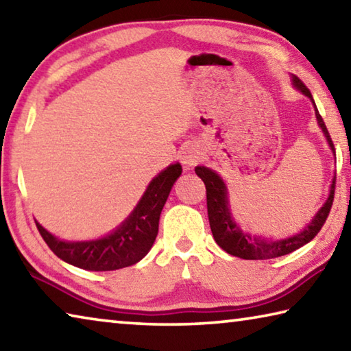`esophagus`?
<instances>
[{
    "label": "esophagus",
    "mask_w": 351,
    "mask_h": 351,
    "mask_svg": "<svg viewBox=\"0 0 351 351\" xmlns=\"http://www.w3.org/2000/svg\"><path fill=\"white\" fill-rule=\"evenodd\" d=\"M181 159H182V164L186 165V167H193V165H197L201 159V152L198 150L197 147L193 145H189L182 150L181 153Z\"/></svg>",
    "instance_id": "esophagus-1"
}]
</instances>
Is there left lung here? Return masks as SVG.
<instances>
[{
	"label": "left lung",
	"mask_w": 351,
	"mask_h": 351,
	"mask_svg": "<svg viewBox=\"0 0 351 351\" xmlns=\"http://www.w3.org/2000/svg\"><path fill=\"white\" fill-rule=\"evenodd\" d=\"M291 82H293L294 88H297V90L313 102L319 127L322 128L325 139L328 142L332 153H335V145H332L331 136L325 127L322 116L319 114L310 90H308V88L304 85V82H302L297 75L291 77ZM195 173L203 180L206 186L207 215H209L212 235L213 239H215L217 245L228 254L235 255V257H240V258H245V260H268V258L282 257V255L294 252L295 249H299L304 245H306V243H310L314 237L317 235L319 230L322 229L325 219L331 210L332 199H335L336 175L331 181L328 198H326L324 206L317 210L316 215L313 217L311 221L305 226L304 230H300L299 234L291 235V237H287V239H280V240L263 239V237H257V235L252 237L251 234L243 232L240 226L235 223L232 213H230V209H229L228 187H226L224 181L221 180V176H219L217 171H213L209 167H204V165H198V167H195Z\"/></svg>",
	"instance_id": "8db88e82"
}]
</instances>
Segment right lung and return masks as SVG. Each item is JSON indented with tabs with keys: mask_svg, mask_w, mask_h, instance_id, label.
<instances>
[{
	"mask_svg": "<svg viewBox=\"0 0 351 351\" xmlns=\"http://www.w3.org/2000/svg\"><path fill=\"white\" fill-rule=\"evenodd\" d=\"M182 173L180 162L170 164L148 184L134 210L111 234L90 241H66L41 226L38 232L58 258L86 271H114L138 263L156 240L159 217L175 181Z\"/></svg>",
	"mask_w": 351,
	"mask_h": 351,
	"instance_id": "obj_1",
	"label": "right lung"
}]
</instances>
